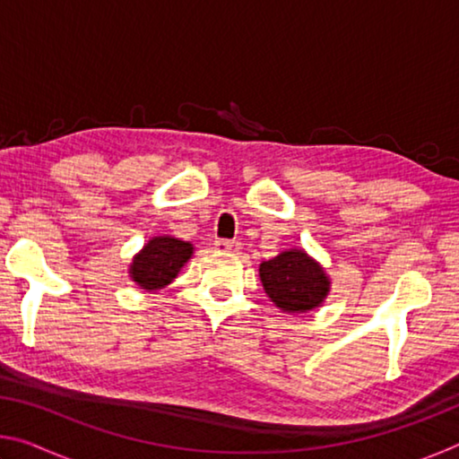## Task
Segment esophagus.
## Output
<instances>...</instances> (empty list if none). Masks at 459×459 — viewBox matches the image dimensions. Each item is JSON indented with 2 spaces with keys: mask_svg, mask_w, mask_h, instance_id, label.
<instances>
[{
  "mask_svg": "<svg viewBox=\"0 0 459 459\" xmlns=\"http://www.w3.org/2000/svg\"><path fill=\"white\" fill-rule=\"evenodd\" d=\"M214 247L219 248V251H237V248H238V243H235V240L221 238V240H216V245H214Z\"/></svg>",
  "mask_w": 459,
  "mask_h": 459,
  "instance_id": "esophagus-1",
  "label": "esophagus"
}]
</instances>
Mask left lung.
<instances>
[{"label":"left lung","mask_w":459,"mask_h":459,"mask_svg":"<svg viewBox=\"0 0 459 459\" xmlns=\"http://www.w3.org/2000/svg\"><path fill=\"white\" fill-rule=\"evenodd\" d=\"M263 290L283 314H307L330 295L332 281L325 269L304 248H285L259 265Z\"/></svg>","instance_id":"1"}]
</instances>
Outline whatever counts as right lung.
Returning <instances> with one entry per match:
<instances>
[{"label": "right lung", "instance_id": "add662e5", "mask_svg": "<svg viewBox=\"0 0 459 459\" xmlns=\"http://www.w3.org/2000/svg\"><path fill=\"white\" fill-rule=\"evenodd\" d=\"M194 247L176 237H152L129 263V277L139 290L160 291L169 285L192 259Z\"/></svg>", "mask_w": 459, "mask_h": 459}]
</instances>
